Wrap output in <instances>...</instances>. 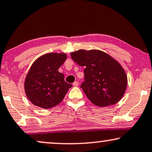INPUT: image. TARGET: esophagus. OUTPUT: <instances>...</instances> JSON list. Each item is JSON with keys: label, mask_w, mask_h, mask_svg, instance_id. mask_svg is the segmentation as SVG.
Returning a JSON list of instances; mask_svg holds the SVG:
<instances>
[{"label": "esophagus", "mask_w": 152, "mask_h": 152, "mask_svg": "<svg viewBox=\"0 0 152 152\" xmlns=\"http://www.w3.org/2000/svg\"><path fill=\"white\" fill-rule=\"evenodd\" d=\"M73 86H74V87L78 86V81H75L74 83H73Z\"/></svg>", "instance_id": "obj_1"}]
</instances>
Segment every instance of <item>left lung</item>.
<instances>
[{"instance_id": "left-lung-1", "label": "left lung", "mask_w": 152, "mask_h": 152, "mask_svg": "<svg viewBox=\"0 0 152 152\" xmlns=\"http://www.w3.org/2000/svg\"><path fill=\"white\" fill-rule=\"evenodd\" d=\"M71 56L76 63L85 67V81L80 88L90 102L105 107L115 104L122 99L127 78L118 62L98 50H78L72 53Z\"/></svg>"}]
</instances>
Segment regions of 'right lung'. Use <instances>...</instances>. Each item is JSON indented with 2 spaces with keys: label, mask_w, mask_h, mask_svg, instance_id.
I'll return each mask as SVG.
<instances>
[{
  "label": "right lung",
  "mask_w": 152,
  "mask_h": 152,
  "mask_svg": "<svg viewBox=\"0 0 152 152\" xmlns=\"http://www.w3.org/2000/svg\"><path fill=\"white\" fill-rule=\"evenodd\" d=\"M64 53L45 54L32 64L25 80V92L35 106L51 108L63 100L72 84L65 82L58 69L65 62Z\"/></svg>",
  "instance_id": "obj_1"
}]
</instances>
